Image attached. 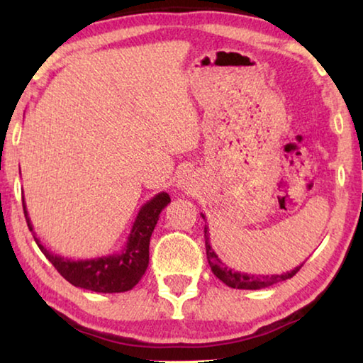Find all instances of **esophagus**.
Listing matches in <instances>:
<instances>
[{
  "label": "esophagus",
  "mask_w": 363,
  "mask_h": 363,
  "mask_svg": "<svg viewBox=\"0 0 363 363\" xmlns=\"http://www.w3.org/2000/svg\"><path fill=\"white\" fill-rule=\"evenodd\" d=\"M177 187H179L181 190H187L192 187V171L190 169H184L181 171L179 177H177Z\"/></svg>",
  "instance_id": "34e87169"
}]
</instances>
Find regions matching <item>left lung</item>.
<instances>
[{
    "mask_svg": "<svg viewBox=\"0 0 363 363\" xmlns=\"http://www.w3.org/2000/svg\"><path fill=\"white\" fill-rule=\"evenodd\" d=\"M201 218L205 219L203 214ZM205 248H206V257H208V264L213 270V274L216 277L224 281L227 286L230 288H237V290H261V288H267L272 286L275 284H280V281L291 279L293 275H296L298 270L303 267V264L298 267H294L290 272H284L279 275H255V274H247V272H235V270L227 267L225 264L219 259V256L214 253V250L210 245V230L205 225Z\"/></svg>",
    "mask_w": 363,
    "mask_h": 363,
    "instance_id": "1",
    "label": "left lung"
}]
</instances>
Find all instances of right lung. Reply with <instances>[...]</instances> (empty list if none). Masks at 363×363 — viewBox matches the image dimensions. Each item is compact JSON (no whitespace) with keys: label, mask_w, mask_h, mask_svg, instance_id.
I'll list each match as a JSON object with an SVG mask.
<instances>
[{"label":"right lung","mask_w":363,"mask_h":363,"mask_svg":"<svg viewBox=\"0 0 363 363\" xmlns=\"http://www.w3.org/2000/svg\"><path fill=\"white\" fill-rule=\"evenodd\" d=\"M171 201L167 192H160L140 208L136 220L128 235L126 245L120 253L108 256L91 257V259H69L49 251L45 245L36 238L33 224L28 218L26 200L22 196L23 214H26L30 232L41 253L57 269L62 277L73 286L96 293H123L130 291L139 284L149 266V245L152 232L155 229L160 213Z\"/></svg>","instance_id":"1"}]
</instances>
